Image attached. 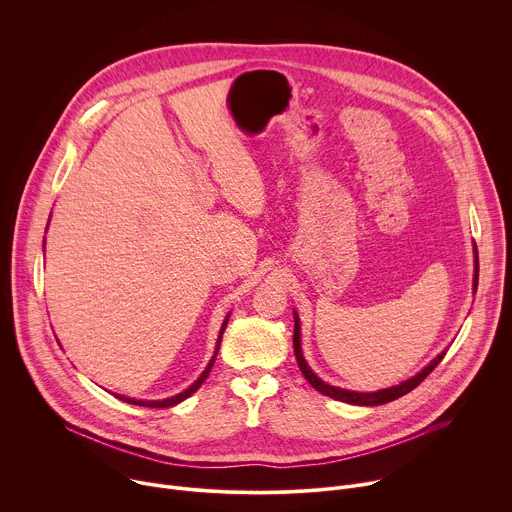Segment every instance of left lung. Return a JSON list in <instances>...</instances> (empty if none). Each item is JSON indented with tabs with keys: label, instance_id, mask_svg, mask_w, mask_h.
<instances>
[{
	"label": "left lung",
	"instance_id": "8db88e82",
	"mask_svg": "<svg viewBox=\"0 0 512 512\" xmlns=\"http://www.w3.org/2000/svg\"><path fill=\"white\" fill-rule=\"evenodd\" d=\"M472 289H474V294H476V289H478V249H476V245H474V279H472ZM294 352H296V358H298V364H300V371H302V375L306 377V381L316 389V391H320L322 395H326V397H332V399H336V401H342V403H350V405H360V407H375V405H385V403H389V401H395V399H399V397H403V395H407L409 391H413L435 367L437 364L442 362V358L446 356V350H442L440 354H437L427 367H423L415 377H411V379H407V381H403V383H399V385H393V387H389V389H381V391H371V393H358V391H348V389H340V387H332V385H328V383H324L310 367H308V362H306V358H304V354H302V334H300V316H298V312H294Z\"/></svg>",
	"mask_w": 512,
	"mask_h": 512
}]
</instances>
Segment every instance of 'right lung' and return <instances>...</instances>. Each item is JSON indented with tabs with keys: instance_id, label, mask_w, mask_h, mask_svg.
I'll return each instance as SVG.
<instances>
[{
	"instance_id": "right-lung-1",
	"label": "right lung",
	"mask_w": 512,
	"mask_h": 512,
	"mask_svg": "<svg viewBox=\"0 0 512 512\" xmlns=\"http://www.w3.org/2000/svg\"><path fill=\"white\" fill-rule=\"evenodd\" d=\"M229 316H231V312L227 314V318H225V322H223V326H221V332H218V340H216V348H214V354H212V358H210V362L206 364V369L202 371V375L186 389V391H182V393H178V395H174V397H168V399H162V401H143V399H133V397H123V395H115L117 399H121V401H125V403H131V405H145V407H174V405H178V403H182L184 399H188L192 393H196L198 389H200V385L206 381V377H208V373H210V369H212V364H214V358H216V354H218V346H221V338H223V332H225V328H227V322H229Z\"/></svg>"
}]
</instances>
